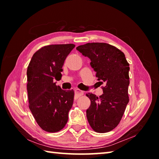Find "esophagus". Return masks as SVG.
Instances as JSON below:
<instances>
[{"mask_svg":"<svg viewBox=\"0 0 159 159\" xmlns=\"http://www.w3.org/2000/svg\"><path fill=\"white\" fill-rule=\"evenodd\" d=\"M83 91H80V89H75V96H76V98H79L80 96H81L83 95Z\"/></svg>","mask_w":159,"mask_h":159,"instance_id":"obj_1","label":"esophagus"}]
</instances>
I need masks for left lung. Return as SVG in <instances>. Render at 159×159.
Instances as JSON below:
<instances>
[{"mask_svg": "<svg viewBox=\"0 0 159 159\" xmlns=\"http://www.w3.org/2000/svg\"><path fill=\"white\" fill-rule=\"evenodd\" d=\"M76 50L89 57L98 80L105 83L102 96L86 94L91 100L86 113L94 131L107 133L119 124L129 102V63L124 52L107 43H87L76 47Z\"/></svg>", "mask_w": 159, "mask_h": 159, "instance_id": "8db88e82", "label": "left lung"}]
</instances>
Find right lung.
Segmentation results:
<instances>
[{
	"instance_id": "obj_1",
	"label": "right lung",
	"mask_w": 159,
	"mask_h": 159,
	"mask_svg": "<svg viewBox=\"0 0 159 159\" xmlns=\"http://www.w3.org/2000/svg\"><path fill=\"white\" fill-rule=\"evenodd\" d=\"M73 43L42 47L33 55L27 72L29 107L42 130L56 133L66 126L72 107L74 90L64 91L55 80L61 79L62 67Z\"/></svg>"
}]
</instances>
